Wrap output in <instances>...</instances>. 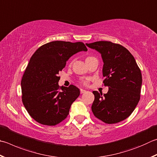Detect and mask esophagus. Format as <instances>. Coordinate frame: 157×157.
Segmentation results:
<instances>
[{
	"label": "esophagus",
	"mask_w": 157,
	"mask_h": 157,
	"mask_svg": "<svg viewBox=\"0 0 157 157\" xmlns=\"http://www.w3.org/2000/svg\"><path fill=\"white\" fill-rule=\"evenodd\" d=\"M85 92H86V90H84V89H80V93L82 94V93H84Z\"/></svg>",
	"instance_id": "1"
}]
</instances>
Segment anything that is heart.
Listing matches in <instances>:
<instances>
[{"instance_id": "1", "label": "heart", "mask_w": 157, "mask_h": 157, "mask_svg": "<svg viewBox=\"0 0 157 157\" xmlns=\"http://www.w3.org/2000/svg\"><path fill=\"white\" fill-rule=\"evenodd\" d=\"M90 58V57H88L87 58ZM86 58V59H87ZM87 82H88V80H84V81H83V83L84 84H87Z\"/></svg>"}]
</instances>
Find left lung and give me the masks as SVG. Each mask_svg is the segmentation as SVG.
<instances>
[{
    "label": "left lung",
    "mask_w": 157,
    "mask_h": 157,
    "mask_svg": "<svg viewBox=\"0 0 157 157\" xmlns=\"http://www.w3.org/2000/svg\"><path fill=\"white\" fill-rule=\"evenodd\" d=\"M86 44L101 53L105 78L103 83L109 88L104 95L98 91L93 92V115L108 124L123 121L132 114L140 99L141 70L130 51L120 44L109 41Z\"/></svg>",
    "instance_id": "8db88e82"
}]
</instances>
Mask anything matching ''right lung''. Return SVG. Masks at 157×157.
Wrapping results in <instances>:
<instances>
[{
    "label": "right lung",
    "instance_id": "add662e5",
    "mask_svg": "<svg viewBox=\"0 0 157 157\" xmlns=\"http://www.w3.org/2000/svg\"><path fill=\"white\" fill-rule=\"evenodd\" d=\"M82 51L87 48L82 42L57 40L42 45L31 56L21 81L22 100L37 122L56 126L69 115L80 92L74 85L59 86L58 74L71 56Z\"/></svg>",
    "mask_w": 157,
    "mask_h": 157
}]
</instances>
